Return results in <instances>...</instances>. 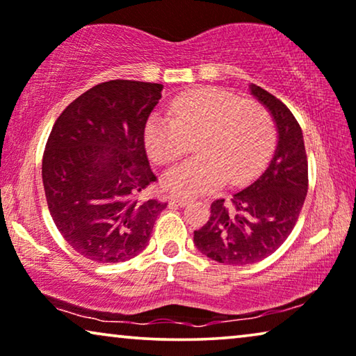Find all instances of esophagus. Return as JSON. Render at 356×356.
Here are the masks:
<instances>
[{
  "label": "esophagus",
  "mask_w": 356,
  "mask_h": 356,
  "mask_svg": "<svg viewBox=\"0 0 356 356\" xmlns=\"http://www.w3.org/2000/svg\"><path fill=\"white\" fill-rule=\"evenodd\" d=\"M171 203L177 204V207H185V204L190 203V198L187 197H179V195H172L171 197Z\"/></svg>",
  "instance_id": "obj_1"
}]
</instances>
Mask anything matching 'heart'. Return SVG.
<instances>
[{
    "label": "heart",
    "instance_id": "obj_1",
    "mask_svg": "<svg viewBox=\"0 0 356 356\" xmlns=\"http://www.w3.org/2000/svg\"><path fill=\"white\" fill-rule=\"evenodd\" d=\"M193 138L197 156L164 176V185L182 195L213 192L224 180H252L273 152L276 127L263 104L221 88L182 93L171 103V114L153 113L145 122V148L156 164L177 161Z\"/></svg>",
    "mask_w": 356,
    "mask_h": 356
}]
</instances>
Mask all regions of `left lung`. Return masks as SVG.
I'll return each mask as SVG.
<instances>
[{"label": "left lung", "mask_w": 356, "mask_h": 356, "mask_svg": "<svg viewBox=\"0 0 356 356\" xmlns=\"http://www.w3.org/2000/svg\"><path fill=\"white\" fill-rule=\"evenodd\" d=\"M276 121V153L247 188L211 203V216L193 232V243L214 261L243 266L273 254L292 232L308 192V158L292 111L266 90L250 87Z\"/></svg>", "instance_id": "left-lung-1"}]
</instances>
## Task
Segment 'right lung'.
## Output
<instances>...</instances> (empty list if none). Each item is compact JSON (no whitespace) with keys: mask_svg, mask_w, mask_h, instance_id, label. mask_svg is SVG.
I'll return each mask as SVG.
<instances>
[{"mask_svg":"<svg viewBox=\"0 0 356 356\" xmlns=\"http://www.w3.org/2000/svg\"><path fill=\"white\" fill-rule=\"evenodd\" d=\"M163 85L109 80L69 104L43 153L48 209L64 240L97 263H121L147 248L168 207L143 192L156 182L143 129Z\"/></svg>","mask_w":356,"mask_h":356,"instance_id":"right-lung-1","label":"right lung"}]
</instances>
